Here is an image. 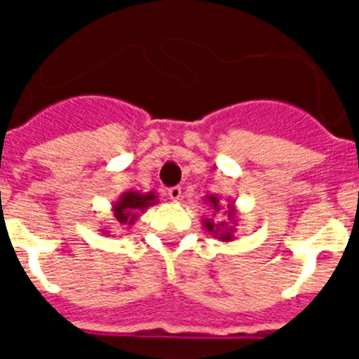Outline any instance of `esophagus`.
I'll use <instances>...</instances> for the list:
<instances>
[{
  "instance_id": "obj_1",
  "label": "esophagus",
  "mask_w": 359,
  "mask_h": 359,
  "mask_svg": "<svg viewBox=\"0 0 359 359\" xmlns=\"http://www.w3.org/2000/svg\"><path fill=\"white\" fill-rule=\"evenodd\" d=\"M167 196H169L170 201H177V199L182 198V189H180V187H170V189L167 190Z\"/></svg>"
}]
</instances>
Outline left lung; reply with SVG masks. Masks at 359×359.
Wrapping results in <instances>:
<instances>
[{
	"instance_id": "left-lung-1",
	"label": "left lung",
	"mask_w": 359,
	"mask_h": 359,
	"mask_svg": "<svg viewBox=\"0 0 359 359\" xmlns=\"http://www.w3.org/2000/svg\"><path fill=\"white\" fill-rule=\"evenodd\" d=\"M205 205H208L212 210V217L201 219L203 226L205 230L214 236L215 239L223 241V243H230V241L236 239V231H237V208L236 203L228 201L226 205L221 203V198L215 194L205 196ZM219 211L224 212V217L219 219H214L213 217Z\"/></svg>"
}]
</instances>
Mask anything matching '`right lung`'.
<instances>
[{"label":"right lung","mask_w":359,"mask_h":359,"mask_svg":"<svg viewBox=\"0 0 359 359\" xmlns=\"http://www.w3.org/2000/svg\"><path fill=\"white\" fill-rule=\"evenodd\" d=\"M158 196L154 192H138V190H126L118 196L116 201L111 205V212H113V221H115L116 228H128L135 224V221L144 214L149 207L156 205ZM104 236H111V231L106 228H100Z\"/></svg>","instance_id":"obj_1"}]
</instances>
